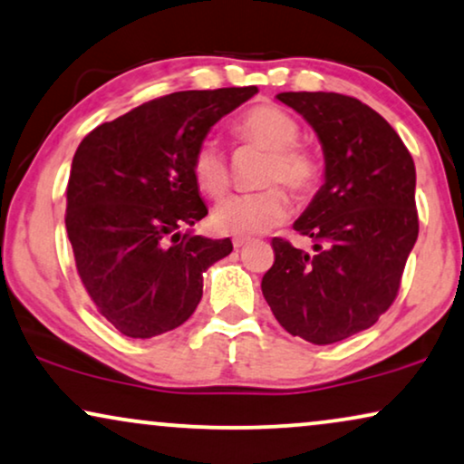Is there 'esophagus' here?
<instances>
[{"label": "esophagus", "instance_id": "esophagus-1", "mask_svg": "<svg viewBox=\"0 0 464 464\" xmlns=\"http://www.w3.org/2000/svg\"><path fill=\"white\" fill-rule=\"evenodd\" d=\"M250 239L248 237H233V246H236V248L239 250V248H244L246 244H248Z\"/></svg>", "mask_w": 464, "mask_h": 464}]
</instances>
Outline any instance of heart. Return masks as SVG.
Listing matches in <instances>:
<instances>
[{
    "mask_svg": "<svg viewBox=\"0 0 464 464\" xmlns=\"http://www.w3.org/2000/svg\"><path fill=\"white\" fill-rule=\"evenodd\" d=\"M233 138L244 144H255L267 150L261 174L263 190L244 195H231L220 201L212 212V225L216 231L227 236L252 237L267 233L282 225L290 214V199L282 187L284 184L296 197H310L318 188L323 165L318 154L310 146L301 144L299 122L286 110L274 103H258L233 121ZM190 171L201 193L218 199L231 187V168L218 141L208 138L195 148Z\"/></svg>",
    "mask_w": 464,
    "mask_h": 464,
    "instance_id": "heart-1",
    "label": "heart"
}]
</instances>
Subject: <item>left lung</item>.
<instances>
[{
	"mask_svg": "<svg viewBox=\"0 0 464 464\" xmlns=\"http://www.w3.org/2000/svg\"><path fill=\"white\" fill-rule=\"evenodd\" d=\"M310 122L324 152V184L295 220L314 250L271 239L261 288L290 335L326 345L369 329L397 299L418 239L416 168L382 116L339 92H280Z\"/></svg>",
	"mask_w": 464,
	"mask_h": 464,
	"instance_id": "1",
	"label": "left lung"
}]
</instances>
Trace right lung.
<instances>
[{
	"label": "right lung",
	"mask_w": 464,
	"mask_h": 464,
	"mask_svg": "<svg viewBox=\"0 0 464 464\" xmlns=\"http://www.w3.org/2000/svg\"><path fill=\"white\" fill-rule=\"evenodd\" d=\"M255 92H171L80 141L67 182V237L91 301L122 335L148 339L187 323L201 301L203 271L231 255L228 237L182 231L208 214L190 160L209 129Z\"/></svg>",
	"instance_id": "right-lung-1"
}]
</instances>
